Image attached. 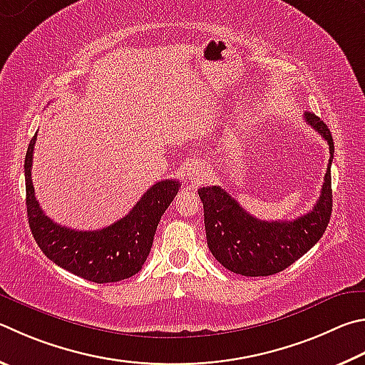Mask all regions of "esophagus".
<instances>
[{"mask_svg": "<svg viewBox=\"0 0 365 365\" xmlns=\"http://www.w3.org/2000/svg\"><path fill=\"white\" fill-rule=\"evenodd\" d=\"M188 177H190V180L195 182V183L202 182L204 178L207 177V172H205L204 164H202V163H196V164L193 165V168H190Z\"/></svg>", "mask_w": 365, "mask_h": 365, "instance_id": "obj_1", "label": "esophagus"}]
</instances>
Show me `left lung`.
Wrapping results in <instances>:
<instances>
[{
	"mask_svg": "<svg viewBox=\"0 0 365 365\" xmlns=\"http://www.w3.org/2000/svg\"><path fill=\"white\" fill-rule=\"evenodd\" d=\"M304 121L329 143L330 160L321 196L308 214L295 220H258L220 187L197 190L204 205V225L212 255L225 268L242 276H269L290 267L314 246L332 215L334 138L326 124L307 111Z\"/></svg>",
	"mask_w": 365,
	"mask_h": 365,
	"instance_id": "1",
	"label": "left lung"
}]
</instances>
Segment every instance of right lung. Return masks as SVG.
<instances>
[{"label": "right lung", "instance_id": "1", "mask_svg": "<svg viewBox=\"0 0 365 365\" xmlns=\"http://www.w3.org/2000/svg\"><path fill=\"white\" fill-rule=\"evenodd\" d=\"M33 135L25 156L26 214L31 235L43 254L58 267L84 279L105 284L128 279L142 269L153 246L161 215L174 200L180 182L161 180L147 190L128 215L107 228L78 231L52 222L39 207L31 182Z\"/></svg>", "mask_w": 365, "mask_h": 365}]
</instances>
